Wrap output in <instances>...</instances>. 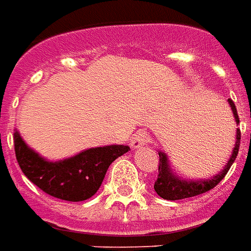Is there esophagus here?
Here are the masks:
<instances>
[{
    "label": "esophagus",
    "instance_id": "34e87169",
    "mask_svg": "<svg viewBox=\"0 0 251 251\" xmlns=\"http://www.w3.org/2000/svg\"><path fill=\"white\" fill-rule=\"evenodd\" d=\"M149 140H150V135L145 132V131H140V132H136L134 135V138L131 139L129 145H131L132 149H139V147H142L146 143H149Z\"/></svg>",
    "mask_w": 251,
    "mask_h": 251
}]
</instances>
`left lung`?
Masks as SVG:
<instances>
[{"instance_id": "8db88e82", "label": "left lung", "mask_w": 251, "mask_h": 251, "mask_svg": "<svg viewBox=\"0 0 251 251\" xmlns=\"http://www.w3.org/2000/svg\"><path fill=\"white\" fill-rule=\"evenodd\" d=\"M228 104L231 106V111H232L236 124H239V117H238V113H236L235 104L232 102V100H228ZM239 143H241V131L236 129L235 147L232 149L231 157L226 163L225 169L216 176L207 179L181 178L179 176H177L173 172V169L169 163L168 155L162 151H158V154H159V169H158V172H159V174H158V178L155 181V184H154V189L157 192V195L165 199V200L174 201V200H181V199H188V197L201 195V193H205L209 189L215 188L222 179L225 178L227 172L230 170L231 165L235 161L238 151H239Z\"/></svg>"}]
</instances>
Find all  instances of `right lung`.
<instances>
[{"label": "right lung", "instance_id": "add662e5", "mask_svg": "<svg viewBox=\"0 0 251 251\" xmlns=\"http://www.w3.org/2000/svg\"><path fill=\"white\" fill-rule=\"evenodd\" d=\"M13 140L17 162L28 179L50 196L66 201L90 199L102 184L109 165L129 150L124 145L93 147L52 162L32 150L17 129Z\"/></svg>", "mask_w": 251, "mask_h": 251}]
</instances>
